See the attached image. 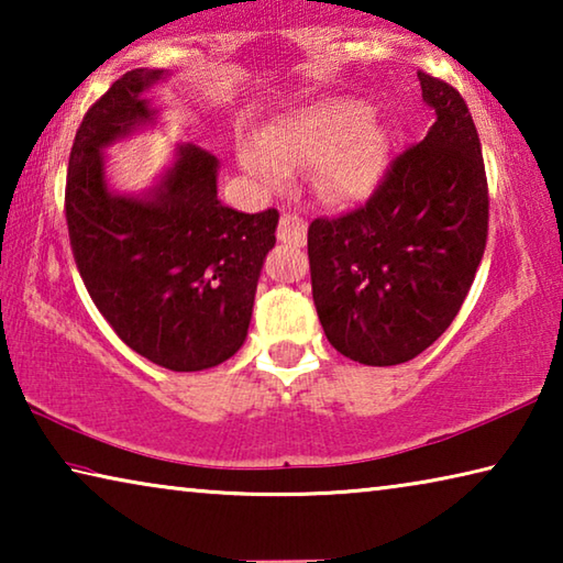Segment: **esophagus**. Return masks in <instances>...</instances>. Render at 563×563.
Wrapping results in <instances>:
<instances>
[{"mask_svg": "<svg viewBox=\"0 0 563 563\" xmlns=\"http://www.w3.org/2000/svg\"><path fill=\"white\" fill-rule=\"evenodd\" d=\"M278 238L283 243L302 245L305 241H308V223H305L298 216H283L280 228H278Z\"/></svg>", "mask_w": 563, "mask_h": 563, "instance_id": "esophagus-1", "label": "esophagus"}]
</instances>
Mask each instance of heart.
I'll return each instance as SVG.
<instances>
[{
    "label": "heart",
    "mask_w": 563,
    "mask_h": 563,
    "mask_svg": "<svg viewBox=\"0 0 563 563\" xmlns=\"http://www.w3.org/2000/svg\"><path fill=\"white\" fill-rule=\"evenodd\" d=\"M393 131L375 107L332 97L280 111L258 136L238 141V164L265 188H283L308 168L322 196L352 201L383 178Z\"/></svg>",
    "instance_id": "heart-1"
}]
</instances>
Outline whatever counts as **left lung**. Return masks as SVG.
<instances>
[{
	"mask_svg": "<svg viewBox=\"0 0 563 563\" xmlns=\"http://www.w3.org/2000/svg\"><path fill=\"white\" fill-rule=\"evenodd\" d=\"M434 123L369 201L308 231L312 300L330 345L373 367L417 357L452 325L487 245L479 136L460 91L419 71Z\"/></svg>",
	"mask_w": 563,
	"mask_h": 563,
	"instance_id": "obj_1",
	"label": "left lung"
}]
</instances>
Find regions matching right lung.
<instances>
[{
	"instance_id": "1",
	"label": "right lung",
	"mask_w": 563,
	"mask_h": 563,
	"mask_svg": "<svg viewBox=\"0 0 563 563\" xmlns=\"http://www.w3.org/2000/svg\"><path fill=\"white\" fill-rule=\"evenodd\" d=\"M164 69L123 74L76 131L66 176V223L84 285L113 332L158 367L198 373L243 347L265 255L280 213H241L218 198L213 154L176 146L154 186H111L107 151L154 129L148 91Z\"/></svg>"
}]
</instances>
